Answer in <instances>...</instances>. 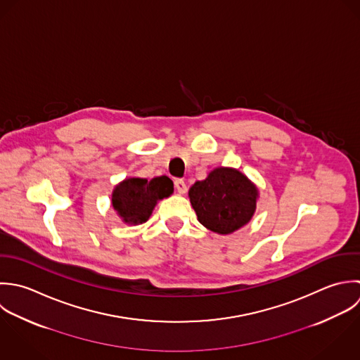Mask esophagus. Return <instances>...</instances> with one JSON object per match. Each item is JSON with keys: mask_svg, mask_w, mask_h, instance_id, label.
I'll list each match as a JSON object with an SVG mask.
<instances>
[{"mask_svg": "<svg viewBox=\"0 0 360 360\" xmlns=\"http://www.w3.org/2000/svg\"><path fill=\"white\" fill-rule=\"evenodd\" d=\"M174 187H176L177 193L181 194V195L187 193V184H186L184 180H181V179H177V180L174 181Z\"/></svg>", "mask_w": 360, "mask_h": 360, "instance_id": "obj_1", "label": "esophagus"}]
</instances>
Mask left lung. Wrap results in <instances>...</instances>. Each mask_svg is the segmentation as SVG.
Returning a JSON list of instances; mask_svg holds the SVG:
<instances>
[{"label": "left lung", "instance_id": "1", "mask_svg": "<svg viewBox=\"0 0 360 360\" xmlns=\"http://www.w3.org/2000/svg\"><path fill=\"white\" fill-rule=\"evenodd\" d=\"M188 197L202 226L231 235L254 217L259 191L240 170L222 166L211 170L205 180L195 181Z\"/></svg>", "mask_w": 360, "mask_h": 360}]
</instances>
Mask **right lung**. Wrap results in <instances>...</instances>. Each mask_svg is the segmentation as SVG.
I'll list each match as a JSON object with an SVG mask.
<instances>
[{"mask_svg": "<svg viewBox=\"0 0 360 360\" xmlns=\"http://www.w3.org/2000/svg\"><path fill=\"white\" fill-rule=\"evenodd\" d=\"M173 181L167 176L152 180L128 177L120 181L112 193V205L127 225L145 224L156 204L173 194Z\"/></svg>", "mask_w": 360, "mask_h": 360, "instance_id": "obj_1", "label": "right lung"}]
</instances>
